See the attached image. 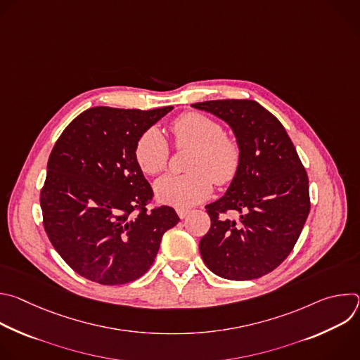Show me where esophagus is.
Returning <instances> with one entry per match:
<instances>
[{"mask_svg":"<svg viewBox=\"0 0 360 360\" xmlns=\"http://www.w3.org/2000/svg\"><path fill=\"white\" fill-rule=\"evenodd\" d=\"M176 214H178V217H179L181 219H185V218L191 214V211H189V210H184V208H178V210H176Z\"/></svg>","mask_w":360,"mask_h":360,"instance_id":"34e87169","label":"esophagus"}]
</instances>
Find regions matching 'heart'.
I'll list each match as a JSON object with an SVG mask.
<instances>
[{
    "instance_id": "b5f03b06",
    "label": "heart",
    "mask_w": 360,
    "mask_h": 360,
    "mask_svg": "<svg viewBox=\"0 0 360 360\" xmlns=\"http://www.w3.org/2000/svg\"><path fill=\"white\" fill-rule=\"evenodd\" d=\"M176 148H192L186 175H167L155 182V198L175 208H189L212 193V182L233 181L240 165L238 142L225 135L221 124L198 112H185L171 125ZM134 157L149 176L161 174L168 164V142L157 128L146 129L136 141Z\"/></svg>"
}]
</instances>
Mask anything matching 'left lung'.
Instances as JSON below:
<instances>
[{
    "mask_svg": "<svg viewBox=\"0 0 360 360\" xmlns=\"http://www.w3.org/2000/svg\"><path fill=\"white\" fill-rule=\"evenodd\" d=\"M225 121L240 148V165L225 195L207 205L211 228L199 242L205 265L231 281L261 278L293 249L309 215V181L283 125L250 99L192 104ZM240 214L236 220L224 215Z\"/></svg>",
    "mask_w": 360,
    "mask_h": 360,
    "instance_id": "left-lung-1",
    "label": "left lung"
}]
</instances>
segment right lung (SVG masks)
<instances>
[{"mask_svg": "<svg viewBox=\"0 0 360 360\" xmlns=\"http://www.w3.org/2000/svg\"><path fill=\"white\" fill-rule=\"evenodd\" d=\"M172 110L89 108L51 150L39 198L44 228L81 276L101 285L134 282L179 222L171 207L145 208L152 188L134 157L138 138Z\"/></svg>", "mask_w": 360, "mask_h": 360, "instance_id": "obj_1", "label": "right lung"}]
</instances>
